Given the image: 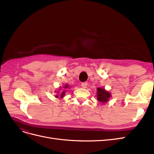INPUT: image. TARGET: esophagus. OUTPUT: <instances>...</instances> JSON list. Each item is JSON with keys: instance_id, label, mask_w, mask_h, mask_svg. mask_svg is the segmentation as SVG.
<instances>
[{"instance_id": "34e87169", "label": "esophagus", "mask_w": 154, "mask_h": 154, "mask_svg": "<svg viewBox=\"0 0 154 154\" xmlns=\"http://www.w3.org/2000/svg\"><path fill=\"white\" fill-rule=\"evenodd\" d=\"M87 85H88L87 82H83V83H82V85H82V87L85 88H87Z\"/></svg>"}]
</instances>
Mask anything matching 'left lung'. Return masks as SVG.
<instances>
[{"label": "left lung", "mask_w": 154, "mask_h": 154, "mask_svg": "<svg viewBox=\"0 0 154 154\" xmlns=\"http://www.w3.org/2000/svg\"><path fill=\"white\" fill-rule=\"evenodd\" d=\"M112 97L111 94L106 91L104 88H97V100L101 103H107Z\"/></svg>", "instance_id": "8db88e82"}]
</instances>
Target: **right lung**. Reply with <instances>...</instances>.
<instances>
[{"label": "right lung", "mask_w": 154, "mask_h": 154, "mask_svg": "<svg viewBox=\"0 0 154 154\" xmlns=\"http://www.w3.org/2000/svg\"><path fill=\"white\" fill-rule=\"evenodd\" d=\"M69 88L68 84H66V85H64L63 87V88H64V90H63V91L61 93H60V92L59 91H54L55 92H57V94L55 96V97H58V98H63V97L65 96V95H66V89H67V88ZM60 88H59L58 90H60Z\"/></svg>", "instance_id": "add662e5"}]
</instances>
